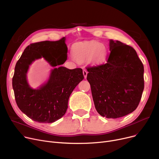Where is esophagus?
<instances>
[{
  "mask_svg": "<svg viewBox=\"0 0 159 159\" xmlns=\"http://www.w3.org/2000/svg\"><path fill=\"white\" fill-rule=\"evenodd\" d=\"M83 75H84V78L86 79V77H87V74H88V72H87V71L86 70H83Z\"/></svg>",
  "mask_w": 159,
  "mask_h": 159,
  "instance_id": "34e87169",
  "label": "esophagus"
}]
</instances>
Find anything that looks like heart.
<instances>
[{
    "mask_svg": "<svg viewBox=\"0 0 159 159\" xmlns=\"http://www.w3.org/2000/svg\"><path fill=\"white\" fill-rule=\"evenodd\" d=\"M71 52L73 58L77 62L88 61L93 66H100L105 62L108 51L105 45L92 40L75 43Z\"/></svg>",
    "mask_w": 159,
    "mask_h": 159,
    "instance_id": "b5f03b06",
    "label": "heart"
}]
</instances>
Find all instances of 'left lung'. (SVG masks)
Listing matches in <instances>:
<instances>
[{"instance_id":"1","label":"left lung","mask_w":159,"mask_h":159,"mask_svg":"<svg viewBox=\"0 0 159 159\" xmlns=\"http://www.w3.org/2000/svg\"><path fill=\"white\" fill-rule=\"evenodd\" d=\"M107 62L86 67L95 107L107 118H118L139 106L144 88L143 66L132 47L110 40Z\"/></svg>"}]
</instances>
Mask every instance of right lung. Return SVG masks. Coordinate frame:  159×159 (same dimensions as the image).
Returning a JSON list of instances; mask_svg holds the SVG:
<instances>
[{"mask_svg": "<svg viewBox=\"0 0 159 159\" xmlns=\"http://www.w3.org/2000/svg\"><path fill=\"white\" fill-rule=\"evenodd\" d=\"M64 37L58 41H44L27 46L15 67L12 86L19 109L32 120L52 123L66 112L68 100L75 88L84 79L81 68L73 70L59 66L67 60V47ZM43 57L53 66L50 77L38 89L28 84L26 74L30 65Z\"/></svg>", "mask_w": 159, "mask_h": 159, "instance_id": "obj_1", "label": "right lung"}]
</instances>
